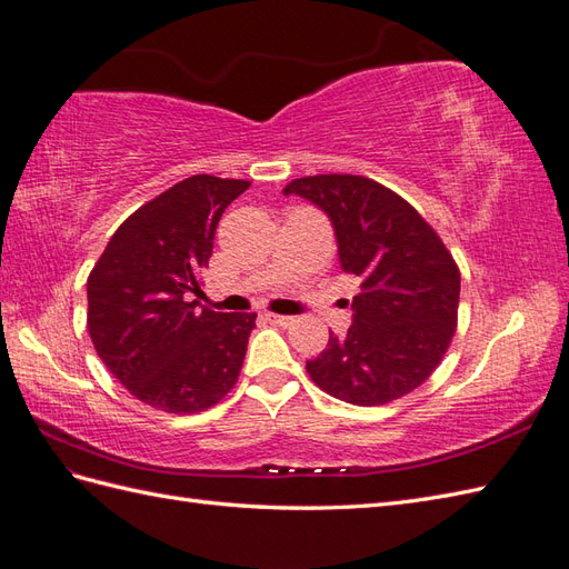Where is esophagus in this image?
<instances>
[{"instance_id": "obj_1", "label": "esophagus", "mask_w": 569, "mask_h": 569, "mask_svg": "<svg viewBox=\"0 0 569 569\" xmlns=\"http://www.w3.org/2000/svg\"><path fill=\"white\" fill-rule=\"evenodd\" d=\"M267 317V320L271 322V325H276V327H288V325H293V317H288V315H276V312H267L263 315Z\"/></svg>"}]
</instances>
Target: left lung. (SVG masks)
Returning a JSON list of instances; mask_svg holds the SVG:
<instances>
[{"instance_id":"8db88e82","label":"left lung","mask_w":569,"mask_h":569,"mask_svg":"<svg viewBox=\"0 0 569 569\" xmlns=\"http://www.w3.org/2000/svg\"><path fill=\"white\" fill-rule=\"evenodd\" d=\"M283 193L325 210L341 269L361 283L347 337L329 335L327 349L306 366L315 386L359 407L419 388L451 347L458 322L460 271L441 237L402 196L366 177H302Z\"/></svg>"}]
</instances>
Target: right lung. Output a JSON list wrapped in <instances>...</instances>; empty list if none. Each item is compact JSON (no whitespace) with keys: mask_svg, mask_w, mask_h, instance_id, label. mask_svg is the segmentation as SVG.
I'll return each mask as SVG.
<instances>
[{"mask_svg":"<svg viewBox=\"0 0 569 569\" xmlns=\"http://www.w3.org/2000/svg\"><path fill=\"white\" fill-rule=\"evenodd\" d=\"M244 179L196 174L128 216L87 279V327L118 382L169 415L218 405L242 371L257 312L198 308V273Z\"/></svg>","mask_w":569,"mask_h":569,"instance_id":"right-lung-1","label":"right lung"}]
</instances>
